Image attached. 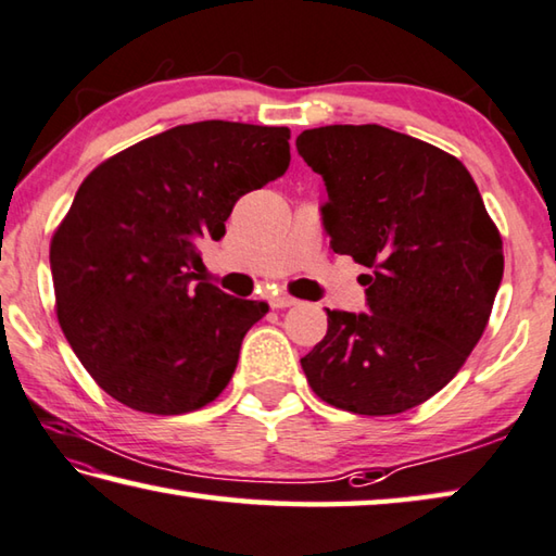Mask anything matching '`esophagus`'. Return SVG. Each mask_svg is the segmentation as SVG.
<instances>
[{
	"label": "esophagus",
	"mask_w": 556,
	"mask_h": 556,
	"mask_svg": "<svg viewBox=\"0 0 556 556\" xmlns=\"http://www.w3.org/2000/svg\"><path fill=\"white\" fill-rule=\"evenodd\" d=\"M294 304H299V301L294 296H289V294H277V296L269 299V306L271 308H289V306H294Z\"/></svg>",
	"instance_id": "1"
}]
</instances>
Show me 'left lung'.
<instances>
[{
  "label": "left lung",
  "instance_id": "obj_1",
  "mask_svg": "<svg viewBox=\"0 0 556 556\" xmlns=\"http://www.w3.org/2000/svg\"><path fill=\"white\" fill-rule=\"evenodd\" d=\"M326 179L330 248L365 265L369 313L328 311L301 367L313 393L359 416H396L447 387L486 330L503 240L457 157L377 124L296 138Z\"/></svg>",
  "mask_w": 556,
  "mask_h": 556
}]
</instances>
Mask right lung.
Segmentation results:
<instances>
[{"label": "right lung", "mask_w": 556, "mask_h": 556, "mask_svg": "<svg viewBox=\"0 0 556 556\" xmlns=\"http://www.w3.org/2000/svg\"><path fill=\"white\" fill-rule=\"evenodd\" d=\"M289 128L199 121L94 167L50 240L55 313L111 399L181 416L216 401L267 304L201 278L236 201L289 167Z\"/></svg>", "instance_id": "add662e5"}]
</instances>
